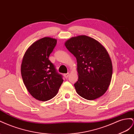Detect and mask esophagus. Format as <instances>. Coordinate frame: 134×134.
I'll list each match as a JSON object with an SVG mask.
<instances>
[{"mask_svg":"<svg viewBox=\"0 0 134 134\" xmlns=\"http://www.w3.org/2000/svg\"><path fill=\"white\" fill-rule=\"evenodd\" d=\"M69 73H67V74H64V76L65 77H66V79L68 77V75H69Z\"/></svg>","mask_w":134,"mask_h":134,"instance_id":"obj_1","label":"esophagus"}]
</instances>
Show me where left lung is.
<instances>
[{
	"label": "left lung",
	"mask_w": 134,
	"mask_h": 134,
	"mask_svg": "<svg viewBox=\"0 0 134 134\" xmlns=\"http://www.w3.org/2000/svg\"><path fill=\"white\" fill-rule=\"evenodd\" d=\"M77 60L79 79L74 86L87 100L102 97L111 81L112 63L107 51L99 42L86 35L72 37L64 43Z\"/></svg>",
	"instance_id": "8db88e82"
}]
</instances>
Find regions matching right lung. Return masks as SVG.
<instances>
[{"label":"right lung","mask_w":134,"mask_h":134,"mask_svg":"<svg viewBox=\"0 0 134 134\" xmlns=\"http://www.w3.org/2000/svg\"><path fill=\"white\" fill-rule=\"evenodd\" d=\"M57 44V39L45 37L30 46L23 57L21 72L29 93L37 100L47 101L54 97L63 81L49 57Z\"/></svg>","instance_id":"obj_1"}]
</instances>
